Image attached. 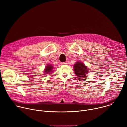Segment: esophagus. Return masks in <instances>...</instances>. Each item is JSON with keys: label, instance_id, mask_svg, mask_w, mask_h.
Segmentation results:
<instances>
[{"label": "esophagus", "instance_id": "1", "mask_svg": "<svg viewBox=\"0 0 127 127\" xmlns=\"http://www.w3.org/2000/svg\"><path fill=\"white\" fill-rule=\"evenodd\" d=\"M67 64V63L66 62H65L62 63H61V65H66V64Z\"/></svg>", "mask_w": 127, "mask_h": 127}]
</instances>
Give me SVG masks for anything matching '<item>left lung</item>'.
<instances>
[{"label":"left lung","instance_id":"left-lung-1","mask_svg":"<svg viewBox=\"0 0 127 127\" xmlns=\"http://www.w3.org/2000/svg\"><path fill=\"white\" fill-rule=\"evenodd\" d=\"M74 70L76 76L79 77H85L88 73L87 67L80 62H78L74 65Z\"/></svg>","mask_w":127,"mask_h":127}]
</instances>
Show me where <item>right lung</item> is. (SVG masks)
<instances>
[{
    "label": "right lung",
    "instance_id": "1",
    "mask_svg": "<svg viewBox=\"0 0 127 127\" xmlns=\"http://www.w3.org/2000/svg\"><path fill=\"white\" fill-rule=\"evenodd\" d=\"M53 69V67L51 66V65H48V66H46L44 72L46 73V74H48L50 73H51V72L52 71V69Z\"/></svg>",
    "mask_w": 127,
    "mask_h": 127
}]
</instances>
